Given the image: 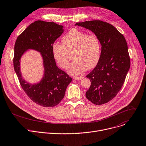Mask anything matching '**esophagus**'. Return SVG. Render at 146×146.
<instances>
[{"mask_svg": "<svg viewBox=\"0 0 146 146\" xmlns=\"http://www.w3.org/2000/svg\"><path fill=\"white\" fill-rule=\"evenodd\" d=\"M83 77H73V79H74V80H82L83 79Z\"/></svg>", "mask_w": 146, "mask_h": 146, "instance_id": "obj_1", "label": "esophagus"}]
</instances>
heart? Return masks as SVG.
Returning <instances> with one entry per match:
<instances>
[{
	"mask_svg": "<svg viewBox=\"0 0 146 146\" xmlns=\"http://www.w3.org/2000/svg\"><path fill=\"white\" fill-rule=\"evenodd\" d=\"M63 44L55 43L52 46L54 58L63 69L68 68L70 54L73 52L74 60L70 63L68 72L72 75L83 73L87 69L94 68L101 54V45L98 36L72 29L62 38Z\"/></svg>",
	"mask_w": 146,
	"mask_h": 146,
	"instance_id": "1",
	"label": "heart"
}]
</instances>
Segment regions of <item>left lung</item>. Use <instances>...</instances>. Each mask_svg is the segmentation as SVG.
<instances>
[{
	"label": "left lung",
	"mask_w": 146,
	"mask_h": 146,
	"mask_svg": "<svg viewBox=\"0 0 146 146\" xmlns=\"http://www.w3.org/2000/svg\"><path fill=\"white\" fill-rule=\"evenodd\" d=\"M96 34L100 40L101 54L96 67L86 77L91 86L86 98L96 105L112 100L123 85L130 66L126 39L114 26L101 20L77 23Z\"/></svg>",
	"instance_id": "left-lung-1"
}]
</instances>
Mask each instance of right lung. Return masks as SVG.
Instances as JSON below:
<instances>
[{"instance_id": "1", "label": "right lung", "mask_w": 146, "mask_h": 146, "mask_svg": "<svg viewBox=\"0 0 146 146\" xmlns=\"http://www.w3.org/2000/svg\"><path fill=\"white\" fill-rule=\"evenodd\" d=\"M63 27L54 22L38 20L31 23L19 36L15 45L14 69L20 84L27 96L44 107L57 105L64 97L72 78L57 67L52 52V46L63 32ZM40 52L43 58L44 75L39 84L32 85L22 79L19 60L27 49Z\"/></svg>"}]
</instances>
